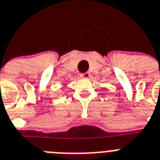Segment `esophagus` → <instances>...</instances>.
Returning a JSON list of instances; mask_svg holds the SVG:
<instances>
[{
	"mask_svg": "<svg viewBox=\"0 0 160 160\" xmlns=\"http://www.w3.org/2000/svg\"><path fill=\"white\" fill-rule=\"evenodd\" d=\"M80 77H82V78H88L90 76V74L88 73V72H84V73H81V74L80 75Z\"/></svg>",
	"mask_w": 160,
	"mask_h": 160,
	"instance_id": "1",
	"label": "esophagus"
}]
</instances>
